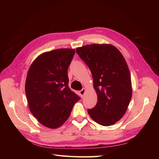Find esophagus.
<instances>
[{"instance_id":"esophagus-1","label":"esophagus","mask_w":159,"mask_h":159,"mask_svg":"<svg viewBox=\"0 0 159 159\" xmlns=\"http://www.w3.org/2000/svg\"><path fill=\"white\" fill-rule=\"evenodd\" d=\"M85 93V88H83L80 91V95L81 96V98L84 97V95Z\"/></svg>"}]
</instances>
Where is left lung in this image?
I'll list each match as a JSON object with an SVG mask.
<instances>
[{
    "instance_id": "obj_1",
    "label": "left lung",
    "mask_w": 159,
    "mask_h": 159,
    "mask_svg": "<svg viewBox=\"0 0 159 159\" xmlns=\"http://www.w3.org/2000/svg\"><path fill=\"white\" fill-rule=\"evenodd\" d=\"M91 70L98 95L89 116L103 126H110L125 113L132 97L131 80L127 62L119 50L111 44H89L76 49Z\"/></svg>"
}]
</instances>
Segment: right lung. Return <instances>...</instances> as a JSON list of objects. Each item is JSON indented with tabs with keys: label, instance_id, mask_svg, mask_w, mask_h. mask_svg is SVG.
Returning a JSON list of instances; mask_svg holds the SVG:
<instances>
[{
	"label": "right lung",
	"instance_id": "1",
	"mask_svg": "<svg viewBox=\"0 0 159 159\" xmlns=\"http://www.w3.org/2000/svg\"><path fill=\"white\" fill-rule=\"evenodd\" d=\"M74 49H56L40 54L30 66L25 91L30 110L38 121L51 129L60 127L80 99L68 86V69Z\"/></svg>",
	"mask_w": 159,
	"mask_h": 159
}]
</instances>
